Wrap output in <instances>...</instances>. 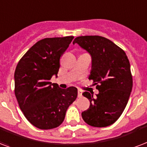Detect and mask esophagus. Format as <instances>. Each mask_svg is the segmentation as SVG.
Masks as SVG:
<instances>
[{"label":"esophagus","instance_id":"1","mask_svg":"<svg viewBox=\"0 0 147 147\" xmlns=\"http://www.w3.org/2000/svg\"><path fill=\"white\" fill-rule=\"evenodd\" d=\"M78 98H81V97H82V92L80 91V90H78Z\"/></svg>","mask_w":147,"mask_h":147}]
</instances>
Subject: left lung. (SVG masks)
Here are the masks:
<instances>
[{"instance_id":"1","label":"left lung","mask_w":147,"mask_h":147,"mask_svg":"<svg viewBox=\"0 0 147 147\" xmlns=\"http://www.w3.org/2000/svg\"><path fill=\"white\" fill-rule=\"evenodd\" d=\"M92 58L89 79L98 93H82L90 102L82 113L83 120L94 127H106L116 122L126 108L133 88L130 64L125 51L116 44L98 35L77 37L73 41Z\"/></svg>"}]
</instances>
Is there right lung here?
I'll return each mask as SVG.
<instances>
[{
    "label": "right lung",
    "mask_w": 147,
    "mask_h": 147,
    "mask_svg": "<svg viewBox=\"0 0 147 147\" xmlns=\"http://www.w3.org/2000/svg\"><path fill=\"white\" fill-rule=\"evenodd\" d=\"M73 36L47 38L34 45L19 61L14 72V93L20 109L30 123L40 129L60 126L66 111L78 95L76 87L66 89L51 83L57 77L60 57Z\"/></svg>",
    "instance_id": "obj_1"
}]
</instances>
